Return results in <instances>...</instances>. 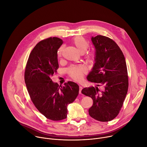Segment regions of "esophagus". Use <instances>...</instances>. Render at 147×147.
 <instances>
[{"label":"esophagus","mask_w":147,"mask_h":147,"mask_svg":"<svg viewBox=\"0 0 147 147\" xmlns=\"http://www.w3.org/2000/svg\"><path fill=\"white\" fill-rule=\"evenodd\" d=\"M82 87H81V86H80V87H79V94H81V90H82Z\"/></svg>","instance_id":"esophagus-1"}]
</instances>
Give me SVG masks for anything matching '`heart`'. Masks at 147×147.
<instances>
[{
    "label": "heart",
    "instance_id": "obj_1",
    "mask_svg": "<svg viewBox=\"0 0 147 147\" xmlns=\"http://www.w3.org/2000/svg\"><path fill=\"white\" fill-rule=\"evenodd\" d=\"M73 44L76 47L77 51L81 53L84 54L86 53L89 47L88 42L82 36H77L73 40ZM64 47L61 46L58 50L57 56L61 57ZM87 60L91 61L93 59V55L90 54L87 56ZM68 72L70 77L76 81H81L83 77V74L85 73V69L82 66H73L68 69Z\"/></svg>",
    "mask_w": 147,
    "mask_h": 147
}]
</instances>
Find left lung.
Wrapping results in <instances>:
<instances>
[{"label":"left lung","mask_w":147,"mask_h":147,"mask_svg":"<svg viewBox=\"0 0 147 147\" xmlns=\"http://www.w3.org/2000/svg\"><path fill=\"white\" fill-rule=\"evenodd\" d=\"M95 48V63L87 77L96 86L83 88L82 94L90 96L93 105L89 115L100 121H109L119 113L129 87L127 69L124 55L115 41L97 35L91 37ZM101 86L104 90L100 92Z\"/></svg>","instance_id":"8db88e82"}]
</instances>
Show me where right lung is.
Masks as SVG:
<instances>
[{
  "label": "right lung",
  "mask_w": 147,
  "mask_h": 147,
  "mask_svg": "<svg viewBox=\"0 0 147 147\" xmlns=\"http://www.w3.org/2000/svg\"><path fill=\"white\" fill-rule=\"evenodd\" d=\"M63 43L57 37L40 41L29 56L24 74L35 107L47 119L55 121L66 118L68 105L74 101L79 92V86L74 82L59 86L51 79L59 68L57 50Z\"/></svg>",
  "instance_id": "add662e5"
}]
</instances>
